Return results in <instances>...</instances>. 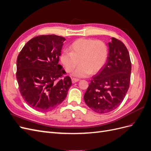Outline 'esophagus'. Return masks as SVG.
I'll return each mask as SVG.
<instances>
[{
  "label": "esophagus",
  "mask_w": 151,
  "mask_h": 151,
  "mask_svg": "<svg viewBox=\"0 0 151 151\" xmlns=\"http://www.w3.org/2000/svg\"><path fill=\"white\" fill-rule=\"evenodd\" d=\"M79 81V79H76V78H72V83L74 84V83H77V82H78Z\"/></svg>",
  "instance_id": "obj_1"
}]
</instances>
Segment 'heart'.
I'll use <instances>...</instances> for the list:
<instances>
[{
	"label": "heart",
	"instance_id": "1",
	"mask_svg": "<svg viewBox=\"0 0 151 151\" xmlns=\"http://www.w3.org/2000/svg\"><path fill=\"white\" fill-rule=\"evenodd\" d=\"M70 51L61 53L60 60L67 72H71L81 63L72 75L83 77L98 72L108 57L107 45L101 40L79 38L70 46ZM80 62H78V60Z\"/></svg>",
	"mask_w": 151,
	"mask_h": 151
}]
</instances>
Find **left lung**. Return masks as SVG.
Masks as SVG:
<instances>
[{
	"label": "left lung",
	"mask_w": 151,
	"mask_h": 151,
	"mask_svg": "<svg viewBox=\"0 0 151 151\" xmlns=\"http://www.w3.org/2000/svg\"><path fill=\"white\" fill-rule=\"evenodd\" d=\"M111 40L107 61L92 77L84 95L86 104L98 113L110 112L119 106L129 88L132 65L129 51L121 41Z\"/></svg>",
	"instance_id": "8db88e82"
}]
</instances>
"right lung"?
<instances>
[{
    "label": "right lung",
    "instance_id": "obj_1",
    "mask_svg": "<svg viewBox=\"0 0 151 151\" xmlns=\"http://www.w3.org/2000/svg\"><path fill=\"white\" fill-rule=\"evenodd\" d=\"M65 38L42 35L27 42L17 59L16 78L21 94L31 108L52 110L64 100L72 86L70 77L57 82L65 72L58 64Z\"/></svg>",
    "mask_w": 151,
    "mask_h": 151
}]
</instances>
